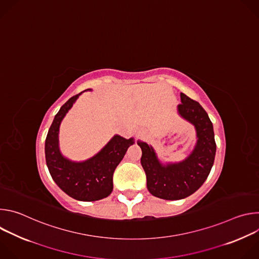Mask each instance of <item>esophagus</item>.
<instances>
[{"label": "esophagus", "mask_w": 259, "mask_h": 259, "mask_svg": "<svg viewBox=\"0 0 259 259\" xmlns=\"http://www.w3.org/2000/svg\"><path fill=\"white\" fill-rule=\"evenodd\" d=\"M144 133V130L142 129V128H139V129H137L136 130V134L139 136V135H142Z\"/></svg>", "instance_id": "esophagus-1"}]
</instances>
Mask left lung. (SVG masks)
<instances>
[{"label":"left lung","mask_w":259,"mask_h":259,"mask_svg":"<svg viewBox=\"0 0 259 259\" xmlns=\"http://www.w3.org/2000/svg\"><path fill=\"white\" fill-rule=\"evenodd\" d=\"M178 115L195 126L197 142L192 153L180 162L162 163L153 146L138 140L141 166L149 192L160 199L180 200L193 195L207 179L214 163L216 143L213 125L201 104L180 93Z\"/></svg>","instance_id":"8db88e82"}]
</instances>
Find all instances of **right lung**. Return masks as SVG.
Segmentation results:
<instances>
[{
    "mask_svg": "<svg viewBox=\"0 0 259 259\" xmlns=\"http://www.w3.org/2000/svg\"><path fill=\"white\" fill-rule=\"evenodd\" d=\"M82 93L70 97L54 117L45 141V157L51 177L66 195L79 201L91 202L112 194L115 169L123 160L128 147L134 143V138L126 139L117 134L88 160L75 162L65 158L59 149V127Z\"/></svg>",
    "mask_w": 259,
    "mask_h": 259,
    "instance_id": "add662e5",
    "label": "right lung"
}]
</instances>
